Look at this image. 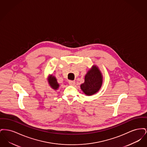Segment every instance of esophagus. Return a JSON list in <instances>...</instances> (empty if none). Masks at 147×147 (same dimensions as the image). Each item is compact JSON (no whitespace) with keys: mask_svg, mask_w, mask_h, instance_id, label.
Here are the masks:
<instances>
[{"mask_svg":"<svg viewBox=\"0 0 147 147\" xmlns=\"http://www.w3.org/2000/svg\"><path fill=\"white\" fill-rule=\"evenodd\" d=\"M69 84L70 85H74L76 84V82L74 81H72V80H69Z\"/></svg>","mask_w":147,"mask_h":147,"instance_id":"34e87169","label":"esophagus"}]
</instances>
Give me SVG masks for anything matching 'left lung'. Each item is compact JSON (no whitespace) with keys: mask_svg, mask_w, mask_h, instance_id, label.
Here are the masks:
<instances>
[{"mask_svg":"<svg viewBox=\"0 0 147 147\" xmlns=\"http://www.w3.org/2000/svg\"><path fill=\"white\" fill-rule=\"evenodd\" d=\"M102 76L98 67L93 65L85 76V81L80 88L84 94L90 96L96 94L102 84Z\"/></svg>","mask_w":147,"mask_h":147,"instance_id":"1","label":"left lung"}]
</instances>
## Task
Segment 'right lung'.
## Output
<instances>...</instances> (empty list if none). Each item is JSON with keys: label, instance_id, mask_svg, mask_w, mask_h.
Listing matches in <instances>:
<instances>
[{"label": "right lung", "instance_id": "add662e5", "mask_svg": "<svg viewBox=\"0 0 147 147\" xmlns=\"http://www.w3.org/2000/svg\"><path fill=\"white\" fill-rule=\"evenodd\" d=\"M48 82L49 83L50 86L54 90H57L59 86V85L58 83L57 80L56 79V77L53 76L52 75L50 76Z\"/></svg>", "mask_w": 147, "mask_h": 147}]
</instances>
